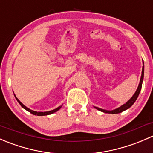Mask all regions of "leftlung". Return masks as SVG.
Wrapping results in <instances>:
<instances>
[{"mask_svg":"<svg viewBox=\"0 0 153 153\" xmlns=\"http://www.w3.org/2000/svg\"><path fill=\"white\" fill-rule=\"evenodd\" d=\"M143 73H144V72H143V66L142 72H141V80H140V83H139V85H138V89H137L136 92H135V94L133 95V96H132V98H131L130 99H129V101H128L126 103V104H124V105L120 106V107L117 108V109H114V110H111V111L105 110V109H101V108L96 107V106H95V109H98V110L101 111V112H105V113H109V114H118V113H120V112H122L123 111L126 110V109H129V108L130 107V106H132V104L135 103V101H136V99L138 98V95H139L140 92H141V86H142V83H143Z\"/></svg>","mask_w":153,"mask_h":153,"instance_id":"1","label":"left lung"}]
</instances>
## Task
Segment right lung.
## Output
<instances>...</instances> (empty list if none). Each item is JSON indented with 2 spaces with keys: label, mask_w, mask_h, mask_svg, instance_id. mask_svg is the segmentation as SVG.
I'll use <instances>...</instances> for the list:
<instances>
[{
  "label": "right lung",
  "mask_w": 153,
  "mask_h": 153,
  "mask_svg": "<svg viewBox=\"0 0 153 153\" xmlns=\"http://www.w3.org/2000/svg\"><path fill=\"white\" fill-rule=\"evenodd\" d=\"M15 98H16V100H17V101H18V102L19 103V104H20V105H21V106H22V107L24 108V109H25L26 110H27V111H28V112H30V113L33 114V115H38V116H42V115H50V114H52V113H54V112H57V111H58V110H59V109H61V106H59V107L56 108V109H53V110L49 111V112H35V111L32 110V109H29V108H27V106H24V104H23L22 103H21V101H20L19 100H18V98H16V97H15Z\"/></svg>",
  "instance_id": "1"
}]
</instances>
